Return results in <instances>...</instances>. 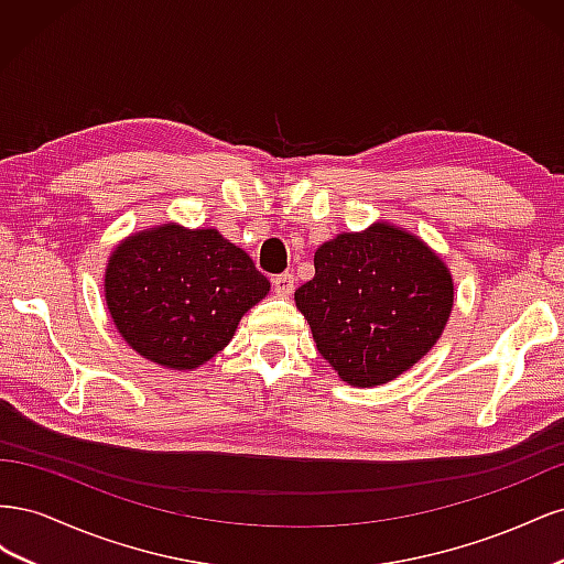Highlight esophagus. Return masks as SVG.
Segmentation results:
<instances>
[{"instance_id": "esophagus-1", "label": "esophagus", "mask_w": 564, "mask_h": 564, "mask_svg": "<svg viewBox=\"0 0 564 564\" xmlns=\"http://www.w3.org/2000/svg\"><path fill=\"white\" fill-rule=\"evenodd\" d=\"M272 286H275L278 296H292L294 275H292V272H282V275H275V278H272Z\"/></svg>"}]
</instances>
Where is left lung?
Instances as JSON below:
<instances>
[{
    "label": "left lung",
    "instance_id": "obj_1",
    "mask_svg": "<svg viewBox=\"0 0 564 564\" xmlns=\"http://www.w3.org/2000/svg\"><path fill=\"white\" fill-rule=\"evenodd\" d=\"M294 299L338 379L373 388L437 344L454 308V280L419 235L377 220L319 245L315 278Z\"/></svg>",
    "mask_w": 564,
    "mask_h": 564
}]
</instances>
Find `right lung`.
I'll return each mask as SVG.
<instances>
[{
	"mask_svg": "<svg viewBox=\"0 0 564 564\" xmlns=\"http://www.w3.org/2000/svg\"><path fill=\"white\" fill-rule=\"evenodd\" d=\"M115 327L145 360L193 371L224 350L270 282L216 228L152 226L119 242L106 265Z\"/></svg>",
	"mask_w": 564,
	"mask_h": 564,
	"instance_id": "1",
	"label": "right lung"
}]
</instances>
